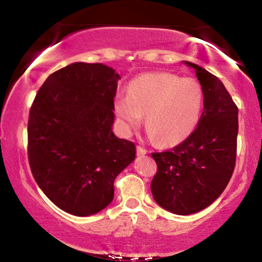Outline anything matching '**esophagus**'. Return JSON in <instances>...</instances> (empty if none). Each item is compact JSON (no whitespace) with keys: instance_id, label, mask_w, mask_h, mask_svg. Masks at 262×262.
<instances>
[{"instance_id":"1","label":"esophagus","mask_w":262,"mask_h":262,"mask_svg":"<svg viewBox=\"0 0 262 262\" xmlns=\"http://www.w3.org/2000/svg\"><path fill=\"white\" fill-rule=\"evenodd\" d=\"M146 150L143 148V146H137V155L138 156H141V155H145L146 154Z\"/></svg>"}]
</instances>
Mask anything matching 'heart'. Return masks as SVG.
I'll return each instance as SVG.
<instances>
[{
  "label": "heart",
  "instance_id": "1",
  "mask_svg": "<svg viewBox=\"0 0 262 262\" xmlns=\"http://www.w3.org/2000/svg\"><path fill=\"white\" fill-rule=\"evenodd\" d=\"M204 91L194 77L171 73L144 74L128 86L127 95L114 98V112L125 133L135 130L145 116V129L161 146L187 139L202 113Z\"/></svg>",
  "mask_w": 262,
  "mask_h": 262
}]
</instances>
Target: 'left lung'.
<instances>
[{
  "instance_id": "8db88e82",
  "label": "left lung",
  "mask_w": 262,
  "mask_h": 262,
  "mask_svg": "<svg viewBox=\"0 0 262 262\" xmlns=\"http://www.w3.org/2000/svg\"><path fill=\"white\" fill-rule=\"evenodd\" d=\"M204 91L197 128L172 150L152 152L158 165L151 188L164 209L188 215L210 206L227 187L236 159L237 107L217 76L193 62Z\"/></svg>"
}]
</instances>
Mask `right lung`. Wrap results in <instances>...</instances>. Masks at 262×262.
<instances>
[{
	"mask_svg": "<svg viewBox=\"0 0 262 262\" xmlns=\"http://www.w3.org/2000/svg\"><path fill=\"white\" fill-rule=\"evenodd\" d=\"M119 75L100 62H74L39 89L28 119V160L45 196L87 217L113 201L114 180L135 145L112 132Z\"/></svg>",
	"mask_w": 262,
	"mask_h": 262,
	"instance_id": "obj_1",
	"label": "right lung"
}]
</instances>
